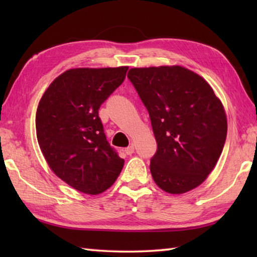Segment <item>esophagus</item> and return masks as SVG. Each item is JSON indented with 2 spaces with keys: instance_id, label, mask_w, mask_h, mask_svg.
Returning a JSON list of instances; mask_svg holds the SVG:
<instances>
[{
  "instance_id": "obj_1",
  "label": "esophagus",
  "mask_w": 257,
  "mask_h": 257,
  "mask_svg": "<svg viewBox=\"0 0 257 257\" xmlns=\"http://www.w3.org/2000/svg\"><path fill=\"white\" fill-rule=\"evenodd\" d=\"M134 151H135V147H134V145L132 144V145H129L128 147H125V149H124V153L127 154V155H132V154L134 153Z\"/></svg>"
}]
</instances>
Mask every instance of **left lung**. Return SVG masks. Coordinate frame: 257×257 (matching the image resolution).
<instances>
[{
    "label": "left lung",
    "mask_w": 257,
    "mask_h": 257,
    "mask_svg": "<svg viewBox=\"0 0 257 257\" xmlns=\"http://www.w3.org/2000/svg\"><path fill=\"white\" fill-rule=\"evenodd\" d=\"M128 78L150 113L158 151L152 177L169 194L205 181L222 153L227 115L208 82L180 66L132 68Z\"/></svg>",
    "instance_id": "8db88e82"
}]
</instances>
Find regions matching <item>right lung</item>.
Instances as JSON below:
<instances>
[{"label": "right lung", "instance_id": "add662e5", "mask_svg": "<svg viewBox=\"0 0 257 257\" xmlns=\"http://www.w3.org/2000/svg\"><path fill=\"white\" fill-rule=\"evenodd\" d=\"M128 67L75 68L61 73L43 94L36 135L47 164L72 188L97 195L114 184L123 168L106 141L101 104L122 84Z\"/></svg>", "mask_w": 257, "mask_h": 257}]
</instances>
